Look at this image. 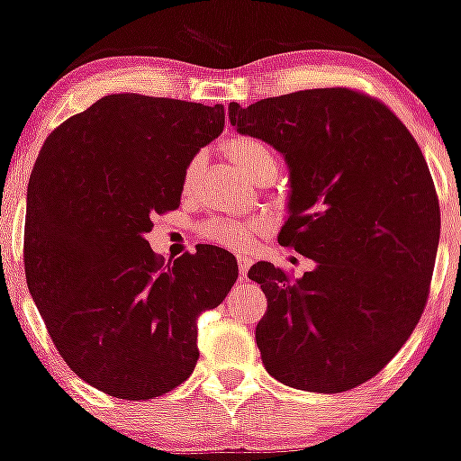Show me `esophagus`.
Returning <instances> with one entry per match:
<instances>
[{"instance_id": "1", "label": "esophagus", "mask_w": 461, "mask_h": 461, "mask_svg": "<svg viewBox=\"0 0 461 461\" xmlns=\"http://www.w3.org/2000/svg\"><path fill=\"white\" fill-rule=\"evenodd\" d=\"M249 268H251V258H247V256H238V273H240V277H247V273H249Z\"/></svg>"}]
</instances>
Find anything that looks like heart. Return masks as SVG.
I'll return each instance as SVG.
<instances>
[{"label":"heart","instance_id":"heart-1","mask_svg":"<svg viewBox=\"0 0 461 461\" xmlns=\"http://www.w3.org/2000/svg\"><path fill=\"white\" fill-rule=\"evenodd\" d=\"M223 149L238 171L247 177H253L267 167L277 168L275 151L256 136H231L223 142ZM201 162H203L201 156H193L188 160L182 176L184 190L193 188L201 171ZM264 231H267V225L260 219H210L201 227V234L208 240L225 249H236V251L251 249L264 236Z\"/></svg>","mask_w":461,"mask_h":461}]
</instances>
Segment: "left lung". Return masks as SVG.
<instances>
[{"mask_svg":"<svg viewBox=\"0 0 461 461\" xmlns=\"http://www.w3.org/2000/svg\"><path fill=\"white\" fill-rule=\"evenodd\" d=\"M230 121L288 162L279 242L316 262L301 279L271 262L249 268L268 301L256 327L264 366L308 393L368 382L429 297L440 205L420 147L388 105L351 88L230 104Z\"/></svg>","mask_w":461,"mask_h":461,"instance_id":"1","label":"left lung"}]
</instances>
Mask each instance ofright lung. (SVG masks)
Here are the masks:
<instances>
[{"instance_id": "1", "label": "right lung", "mask_w": 461, "mask_h": 461, "mask_svg": "<svg viewBox=\"0 0 461 461\" xmlns=\"http://www.w3.org/2000/svg\"><path fill=\"white\" fill-rule=\"evenodd\" d=\"M225 128V108L105 95L47 136L28 184L23 262L32 299L67 366L116 399L186 382L197 319L227 297L236 258L205 245L164 262L151 216L179 208L188 160Z\"/></svg>"}]
</instances>
